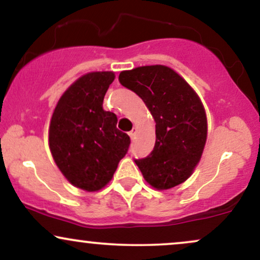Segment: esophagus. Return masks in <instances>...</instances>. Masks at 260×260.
Returning a JSON list of instances; mask_svg holds the SVG:
<instances>
[{"mask_svg":"<svg viewBox=\"0 0 260 260\" xmlns=\"http://www.w3.org/2000/svg\"><path fill=\"white\" fill-rule=\"evenodd\" d=\"M128 134H129L131 139H134V138H136V134H137V128H133V129L131 131V132L128 133Z\"/></svg>","mask_w":260,"mask_h":260,"instance_id":"obj_1","label":"esophagus"}]
</instances>
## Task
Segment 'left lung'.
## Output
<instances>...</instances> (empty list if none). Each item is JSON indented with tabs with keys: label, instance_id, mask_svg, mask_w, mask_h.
<instances>
[{
	"label": "left lung",
	"instance_id": "1",
	"mask_svg": "<svg viewBox=\"0 0 260 260\" xmlns=\"http://www.w3.org/2000/svg\"><path fill=\"white\" fill-rule=\"evenodd\" d=\"M118 80L144 101L156 123L153 151L134 160L137 166L156 189L178 186L192 175L207 142V115L201 99L166 66L123 71Z\"/></svg>",
	"mask_w": 260,
	"mask_h": 260
}]
</instances>
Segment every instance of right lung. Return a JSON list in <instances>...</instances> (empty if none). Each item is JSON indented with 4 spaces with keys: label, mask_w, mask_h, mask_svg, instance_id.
Listing matches in <instances>:
<instances>
[{
    "label": "right lung",
    "mask_w": 260,
    "mask_h": 260,
    "mask_svg": "<svg viewBox=\"0 0 260 260\" xmlns=\"http://www.w3.org/2000/svg\"><path fill=\"white\" fill-rule=\"evenodd\" d=\"M113 72H91L63 92L50 122L49 144L56 165L73 186L95 192L111 181L129 148L117 117L103 109Z\"/></svg>",
    "instance_id": "add662e5"
}]
</instances>
